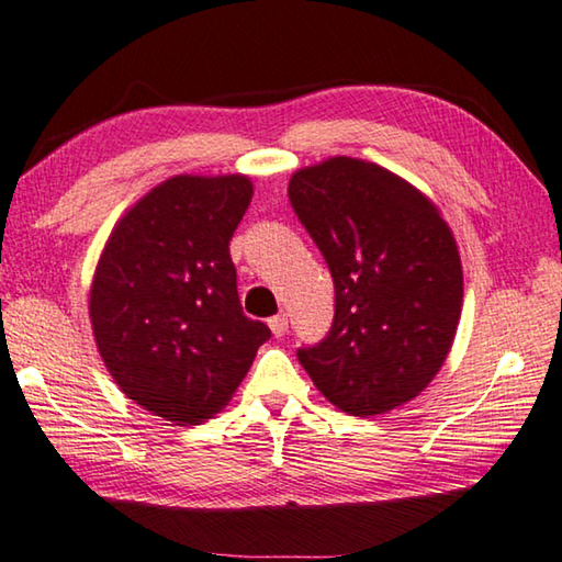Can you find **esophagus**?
<instances>
[{"mask_svg": "<svg viewBox=\"0 0 562 562\" xmlns=\"http://www.w3.org/2000/svg\"><path fill=\"white\" fill-rule=\"evenodd\" d=\"M269 328H271V334H273L276 338H281V336L289 330V316H286V314H279V316L269 318Z\"/></svg>", "mask_w": 562, "mask_h": 562, "instance_id": "esophagus-1", "label": "esophagus"}]
</instances>
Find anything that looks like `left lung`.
<instances>
[{"label":"left lung","mask_w":562,"mask_h":562,"mask_svg":"<svg viewBox=\"0 0 562 562\" xmlns=\"http://www.w3.org/2000/svg\"><path fill=\"white\" fill-rule=\"evenodd\" d=\"M289 201L336 289L326 338L296 351L311 381L351 416L416 398L443 366L463 306L461 256L438 209L351 156L293 173Z\"/></svg>","instance_id":"obj_1"}]
</instances>
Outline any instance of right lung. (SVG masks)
Segmentation results:
<instances>
[{
	"label": "right lung",
	"instance_id": "obj_1",
	"mask_svg": "<svg viewBox=\"0 0 562 562\" xmlns=\"http://www.w3.org/2000/svg\"><path fill=\"white\" fill-rule=\"evenodd\" d=\"M248 177H173L119 218L89 291L97 348L128 398L177 426L232 401L271 330L244 316L228 241Z\"/></svg>",
	"mask_w": 562,
	"mask_h": 562
}]
</instances>
